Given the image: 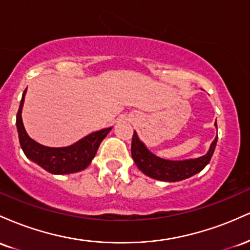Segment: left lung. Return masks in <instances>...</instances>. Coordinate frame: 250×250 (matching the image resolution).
Returning <instances> with one entry per match:
<instances>
[{"label": "left lung", "instance_id": "8db88e82", "mask_svg": "<svg viewBox=\"0 0 250 250\" xmlns=\"http://www.w3.org/2000/svg\"><path fill=\"white\" fill-rule=\"evenodd\" d=\"M215 125L217 127L216 122ZM217 137L211 143L210 149L206 155L194 160H185V161H169L155 156L146 148V146L140 141L137 134H133L131 139V156L135 165L139 167L143 174L148 175L151 179L167 181V182H176L188 179L202 170L210 161L215 147H216Z\"/></svg>", "mask_w": 250, "mask_h": 250}]
</instances>
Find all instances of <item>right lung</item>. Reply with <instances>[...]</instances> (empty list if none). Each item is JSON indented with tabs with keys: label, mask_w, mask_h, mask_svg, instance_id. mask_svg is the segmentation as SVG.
I'll return each instance as SVG.
<instances>
[{
	"label": "right lung",
	"mask_w": 250,
	"mask_h": 250,
	"mask_svg": "<svg viewBox=\"0 0 250 250\" xmlns=\"http://www.w3.org/2000/svg\"><path fill=\"white\" fill-rule=\"evenodd\" d=\"M25 91H27V89L23 91L16 116L20 145H21V148L24 151L25 156L30 159L31 161L36 162L37 165L41 166L43 169H45L51 174H71L87 168L90 165L91 160L95 156L97 149H99L103 139L107 136L111 128H105L100 131H95V133L88 135L84 139L80 140L79 142L74 143L69 147H44V146L31 140L28 136V134L25 133L21 116Z\"/></svg>",
	"instance_id": "obj_1"
}]
</instances>
